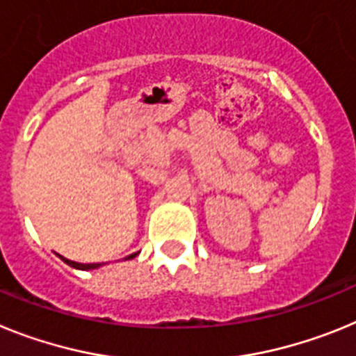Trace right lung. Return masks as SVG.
I'll use <instances>...</instances> for the list:
<instances>
[{
	"instance_id": "1",
	"label": "right lung",
	"mask_w": 356,
	"mask_h": 356,
	"mask_svg": "<svg viewBox=\"0 0 356 356\" xmlns=\"http://www.w3.org/2000/svg\"><path fill=\"white\" fill-rule=\"evenodd\" d=\"M136 256H138V252H134V254H131V256H127V258H136ZM58 258L63 259V261H66L70 267L80 268V270H91V268H98L100 265H104V264H79V261H71V259L64 258V256H60V254H58Z\"/></svg>"
}]
</instances>
